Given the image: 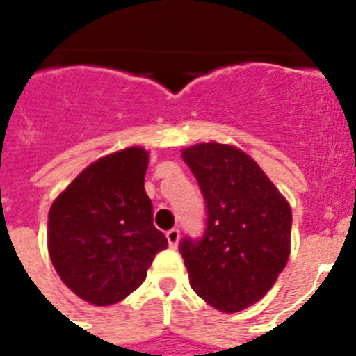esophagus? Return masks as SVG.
I'll return each instance as SVG.
<instances>
[{
    "instance_id": "esophagus-1",
    "label": "esophagus",
    "mask_w": 356,
    "mask_h": 356,
    "mask_svg": "<svg viewBox=\"0 0 356 356\" xmlns=\"http://www.w3.org/2000/svg\"><path fill=\"white\" fill-rule=\"evenodd\" d=\"M165 237H168L169 246L176 248V246H178V241H180V229H178V228L169 229L168 234H165Z\"/></svg>"
}]
</instances>
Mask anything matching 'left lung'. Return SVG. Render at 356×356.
Segmentation results:
<instances>
[{"label": "left lung", "mask_w": 356, "mask_h": 356, "mask_svg": "<svg viewBox=\"0 0 356 356\" xmlns=\"http://www.w3.org/2000/svg\"><path fill=\"white\" fill-rule=\"evenodd\" d=\"M181 156L207 201L203 237H185L180 253L191 287L221 312H241L262 300L291 254L287 200L235 146L201 143Z\"/></svg>", "instance_id": "left-lung-1"}]
</instances>
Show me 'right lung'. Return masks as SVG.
<instances>
[{"label":"right lung","instance_id":"obj_1","mask_svg":"<svg viewBox=\"0 0 356 356\" xmlns=\"http://www.w3.org/2000/svg\"><path fill=\"white\" fill-rule=\"evenodd\" d=\"M147 151L127 147L90 163L53 201L48 250L60 280L87 303L124 300L146 280L165 235L144 191Z\"/></svg>","mask_w":356,"mask_h":356}]
</instances>
